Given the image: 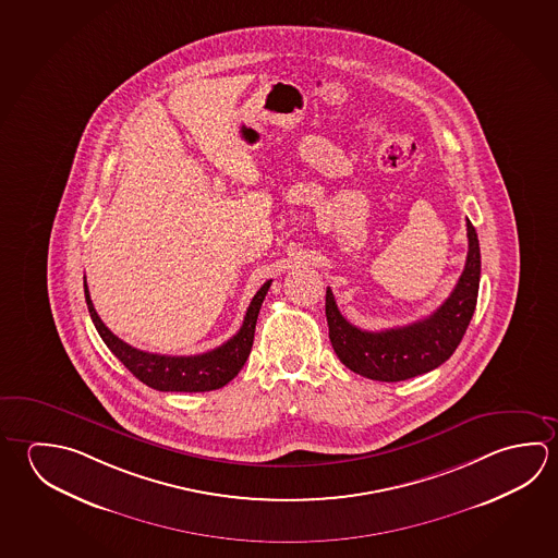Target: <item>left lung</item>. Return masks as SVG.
I'll return each mask as SVG.
<instances>
[{
    "mask_svg": "<svg viewBox=\"0 0 558 558\" xmlns=\"http://www.w3.org/2000/svg\"><path fill=\"white\" fill-rule=\"evenodd\" d=\"M469 255L459 282L439 310L405 327L364 331L342 317L331 288L325 295L329 339L339 361L364 378L400 381L420 376L449 361L476 310L480 286V245L476 229L466 219Z\"/></svg>",
    "mask_w": 558,
    "mask_h": 558,
    "instance_id": "left-lung-1",
    "label": "left lung"
}]
</instances>
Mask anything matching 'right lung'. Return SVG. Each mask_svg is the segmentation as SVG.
<instances>
[{"mask_svg": "<svg viewBox=\"0 0 558 558\" xmlns=\"http://www.w3.org/2000/svg\"><path fill=\"white\" fill-rule=\"evenodd\" d=\"M270 283L272 280L263 283V288L256 292L236 335L214 351L194 354V356H168V354L138 351L128 342L121 341L99 319L98 312L94 310V303L89 298L86 280H84V293H86L89 317L96 325L99 337L108 344L109 351L128 366L135 378L147 384L148 388L160 391H209L223 388L245 366L255 341L258 312L265 302Z\"/></svg>", "mask_w": 558, "mask_h": 558, "instance_id": "1", "label": "right lung"}]
</instances>
